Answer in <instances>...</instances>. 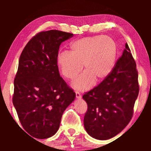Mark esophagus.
<instances>
[{
	"label": "esophagus",
	"mask_w": 151,
	"mask_h": 151,
	"mask_svg": "<svg viewBox=\"0 0 151 151\" xmlns=\"http://www.w3.org/2000/svg\"><path fill=\"white\" fill-rule=\"evenodd\" d=\"M76 97L77 99H81V94L78 93V92H76Z\"/></svg>",
	"instance_id": "1"
}]
</instances>
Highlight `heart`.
Wrapping results in <instances>:
<instances>
[{
    "label": "heart",
    "instance_id": "1",
    "mask_svg": "<svg viewBox=\"0 0 151 151\" xmlns=\"http://www.w3.org/2000/svg\"><path fill=\"white\" fill-rule=\"evenodd\" d=\"M69 52H61L57 63L62 75L73 80L85 70L72 83L78 91L91 88L94 79L96 82L106 78L115 65L117 47L111 37L103 35L88 36L75 40L69 46Z\"/></svg>",
    "mask_w": 151,
    "mask_h": 151
}]
</instances>
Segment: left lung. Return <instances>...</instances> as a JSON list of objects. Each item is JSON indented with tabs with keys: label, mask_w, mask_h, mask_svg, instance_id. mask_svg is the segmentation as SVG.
I'll use <instances>...</instances> for the list:
<instances>
[{
	"label": "left lung",
	"mask_w": 151,
	"mask_h": 151,
	"mask_svg": "<svg viewBox=\"0 0 151 151\" xmlns=\"http://www.w3.org/2000/svg\"><path fill=\"white\" fill-rule=\"evenodd\" d=\"M139 92L136 63L127 43L106 78L83 99L88 105L84 127L91 137L108 140L129 123Z\"/></svg>",
	"instance_id": "1"
}]
</instances>
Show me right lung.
I'll use <instances>...</instances> for the list:
<instances>
[{
    "mask_svg": "<svg viewBox=\"0 0 151 151\" xmlns=\"http://www.w3.org/2000/svg\"><path fill=\"white\" fill-rule=\"evenodd\" d=\"M73 36L57 30L39 32L20 55L12 103L25 131L37 139L55 134L64 111L75 99L57 63L60 44Z\"/></svg>",
    "mask_w": 151,
    "mask_h": 151,
    "instance_id": "obj_1",
    "label": "right lung"
}]
</instances>
